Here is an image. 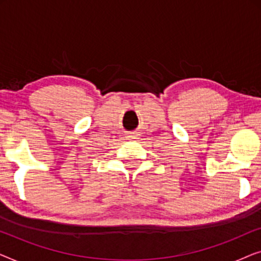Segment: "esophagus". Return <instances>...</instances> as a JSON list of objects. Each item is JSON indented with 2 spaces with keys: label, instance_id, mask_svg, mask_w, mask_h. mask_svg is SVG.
I'll list each match as a JSON object with an SVG mask.
<instances>
[{
  "label": "esophagus",
  "instance_id": "obj_1",
  "mask_svg": "<svg viewBox=\"0 0 261 261\" xmlns=\"http://www.w3.org/2000/svg\"><path fill=\"white\" fill-rule=\"evenodd\" d=\"M135 137H137V135H135L134 132H133V133H129V134H128V138H129V139H135Z\"/></svg>",
  "mask_w": 261,
  "mask_h": 261
}]
</instances>
